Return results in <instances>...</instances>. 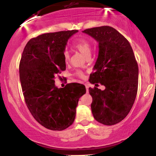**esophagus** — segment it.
<instances>
[{
  "label": "esophagus",
  "mask_w": 156,
  "mask_h": 156,
  "mask_svg": "<svg viewBox=\"0 0 156 156\" xmlns=\"http://www.w3.org/2000/svg\"><path fill=\"white\" fill-rule=\"evenodd\" d=\"M85 87H86V90H87V92H88V88H89V87H88L87 85H85Z\"/></svg>",
  "instance_id": "34e87169"
}]
</instances>
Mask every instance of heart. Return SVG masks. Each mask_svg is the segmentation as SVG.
<instances>
[{"label":"heart","mask_w":156,"mask_h":156,"mask_svg":"<svg viewBox=\"0 0 156 156\" xmlns=\"http://www.w3.org/2000/svg\"><path fill=\"white\" fill-rule=\"evenodd\" d=\"M73 47L75 49H76L78 52H80L81 54L83 56H85V57H87L91 55V51H92V46L87 41H86L85 39H79L75 43L73 44ZM64 61L66 62H68L70 59V56H69V53L68 51L65 50L64 52ZM76 76H78L79 78H83V73L82 71H78L76 73Z\"/></svg>","instance_id":"obj_1"}]
</instances>
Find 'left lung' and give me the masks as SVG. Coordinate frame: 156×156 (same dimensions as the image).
<instances>
[{
	"label": "left lung",
	"instance_id": "obj_1",
	"mask_svg": "<svg viewBox=\"0 0 156 156\" xmlns=\"http://www.w3.org/2000/svg\"><path fill=\"white\" fill-rule=\"evenodd\" d=\"M99 43V54L89 81L92 97L91 109L94 119L113 125L124 119L135 101L139 69L129 41L114 28L103 26L83 31ZM96 83L106 88L101 90Z\"/></svg>",
	"mask_w": 156,
	"mask_h": 156
}]
</instances>
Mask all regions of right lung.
<instances>
[{
    "label": "right lung",
    "mask_w": 156,
    "mask_h": 156,
    "mask_svg": "<svg viewBox=\"0 0 156 156\" xmlns=\"http://www.w3.org/2000/svg\"><path fill=\"white\" fill-rule=\"evenodd\" d=\"M78 30L47 33L31 38L20 63V79L24 100L36 120L45 128L61 131L73 124L76 107L85 94L84 85H55V78L66 70L64 59L68 39Z\"/></svg>",
    "instance_id": "1"
}]
</instances>
